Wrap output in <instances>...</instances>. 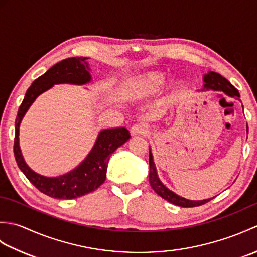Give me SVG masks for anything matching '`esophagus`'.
<instances>
[{
  "mask_svg": "<svg viewBox=\"0 0 257 257\" xmlns=\"http://www.w3.org/2000/svg\"><path fill=\"white\" fill-rule=\"evenodd\" d=\"M148 133H149V129L144 123L134 124L132 129H130V134L133 136H146Z\"/></svg>",
  "mask_w": 257,
  "mask_h": 257,
  "instance_id": "1",
  "label": "esophagus"
}]
</instances>
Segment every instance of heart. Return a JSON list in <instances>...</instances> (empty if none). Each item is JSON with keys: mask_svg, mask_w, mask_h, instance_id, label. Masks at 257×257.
Here are the masks:
<instances>
[{"mask_svg": "<svg viewBox=\"0 0 257 257\" xmlns=\"http://www.w3.org/2000/svg\"><path fill=\"white\" fill-rule=\"evenodd\" d=\"M166 76L159 72H149L140 75L134 83V90L139 96L154 95L161 88Z\"/></svg>", "mask_w": 257, "mask_h": 257, "instance_id": "b5f03b06", "label": "heart"}]
</instances>
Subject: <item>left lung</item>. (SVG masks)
I'll return each mask as SVG.
<instances>
[{
    "instance_id": "1",
    "label": "left lung",
    "mask_w": 257,
    "mask_h": 257,
    "mask_svg": "<svg viewBox=\"0 0 257 257\" xmlns=\"http://www.w3.org/2000/svg\"><path fill=\"white\" fill-rule=\"evenodd\" d=\"M204 81H205L204 88H206V89L221 90V91H224L226 95L231 96V97H239L238 90L230 83V81L223 77V76L220 74L214 73V72H210L209 74L204 76ZM247 130H248V128H247ZM149 165H150L149 183L151 185V188L155 190V192L158 195H160L162 199L167 200L168 202H170V203H172L174 205H178V206H181V207H194V206L203 205L212 200V199H207V200H202V201H191V200H187L184 198H181V196L177 195L176 193H173L172 191L167 189L165 185L161 183L159 178H158L155 163H154V161H152L151 152H149Z\"/></svg>"
}]
</instances>
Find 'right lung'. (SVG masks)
<instances>
[{
    "label": "right lung",
    "mask_w": 257,
    "mask_h": 257,
    "mask_svg": "<svg viewBox=\"0 0 257 257\" xmlns=\"http://www.w3.org/2000/svg\"><path fill=\"white\" fill-rule=\"evenodd\" d=\"M87 57H69L54 65L47 72L33 81L27 89L15 119L14 157L21 171L34 187L54 199H76L98 189L105 182L109 158L118 147L129 140L130 133L127 128L102 130L97 138L94 148L88 157L75 170L57 178H46L33 172L26 166L21 155L19 146V128L22 118L35 98L47 90L54 84H86L90 80Z\"/></svg>",
    "instance_id": "right-lung-1"
}]
</instances>
